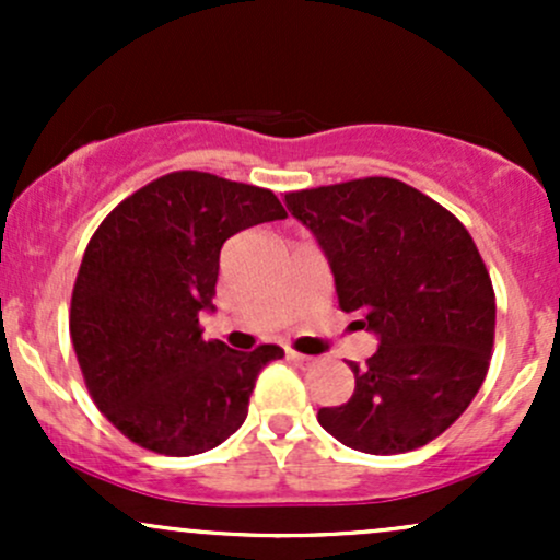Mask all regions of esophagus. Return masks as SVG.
I'll return each mask as SVG.
<instances>
[{
    "label": "esophagus",
    "instance_id": "esophagus-1",
    "mask_svg": "<svg viewBox=\"0 0 560 560\" xmlns=\"http://www.w3.org/2000/svg\"><path fill=\"white\" fill-rule=\"evenodd\" d=\"M287 358H289V361L298 363V365H305V369H307V365H313V358L311 355H302V352L287 350Z\"/></svg>",
    "mask_w": 560,
    "mask_h": 560
}]
</instances>
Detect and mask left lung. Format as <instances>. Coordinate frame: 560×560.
Masks as SVG:
<instances>
[{
    "label": "left lung",
    "mask_w": 560,
    "mask_h": 560,
    "mask_svg": "<svg viewBox=\"0 0 560 560\" xmlns=\"http://www.w3.org/2000/svg\"><path fill=\"white\" fill-rule=\"evenodd\" d=\"M287 210L329 260L339 307L378 339L355 392L318 423L371 455L416 450L474 400L494 339V292L477 244L450 210L397 178L289 191Z\"/></svg>",
    "instance_id": "8db88e82"
}]
</instances>
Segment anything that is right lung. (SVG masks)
<instances>
[{"instance_id":"1","label":"right lung","mask_w":560,"mask_h":560,"mask_svg":"<svg viewBox=\"0 0 560 560\" xmlns=\"http://www.w3.org/2000/svg\"><path fill=\"white\" fill-rule=\"evenodd\" d=\"M273 191L176 171L141 186L94 231L70 300V339L107 421L160 455H197L247 419L258 374L284 350L202 339L221 247L236 231L281 221Z\"/></svg>"}]
</instances>
